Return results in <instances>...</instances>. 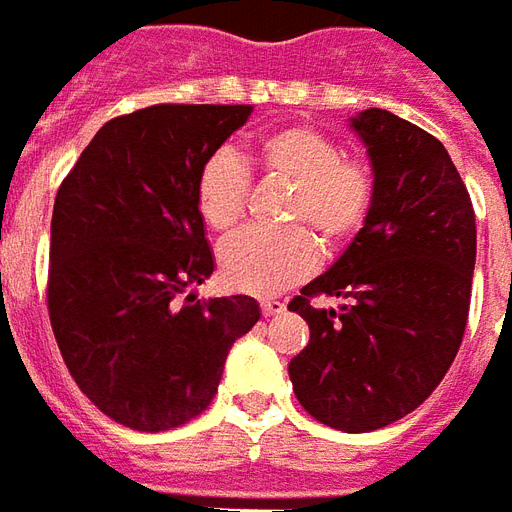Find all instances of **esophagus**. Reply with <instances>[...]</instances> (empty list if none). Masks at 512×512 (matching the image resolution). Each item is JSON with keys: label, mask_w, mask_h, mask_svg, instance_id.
Returning a JSON list of instances; mask_svg holds the SVG:
<instances>
[{"label": "esophagus", "mask_w": 512, "mask_h": 512, "mask_svg": "<svg viewBox=\"0 0 512 512\" xmlns=\"http://www.w3.org/2000/svg\"><path fill=\"white\" fill-rule=\"evenodd\" d=\"M259 307H261V315H264V318H270V315L283 313V310H286V302H280V299H261Z\"/></svg>", "instance_id": "esophagus-1"}]
</instances>
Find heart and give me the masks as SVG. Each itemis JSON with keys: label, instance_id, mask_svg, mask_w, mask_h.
<instances>
[{"label": "heart", "instance_id": "heart-1", "mask_svg": "<svg viewBox=\"0 0 512 512\" xmlns=\"http://www.w3.org/2000/svg\"><path fill=\"white\" fill-rule=\"evenodd\" d=\"M251 164L264 175L291 183L283 205L286 229H242L221 245L218 267L229 288L272 297L297 286L318 267V234L340 248L370 221L375 205V172L370 161L345 156L321 129L280 126L253 142ZM251 175L232 151H215L199 167L194 202L213 232H229L245 213ZM307 225L311 229H304Z\"/></svg>", "mask_w": 512, "mask_h": 512}]
</instances>
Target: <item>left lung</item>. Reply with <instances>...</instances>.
I'll list each match as a JSON object with an SVG mask.
<instances>
[{"label":"left lung","instance_id":"left-lung-1","mask_svg":"<svg viewBox=\"0 0 512 512\" xmlns=\"http://www.w3.org/2000/svg\"><path fill=\"white\" fill-rule=\"evenodd\" d=\"M351 126L367 145L375 205L348 251L288 302L310 343L288 364L299 405L340 432L413 413L456 359L475 270V210L443 142L370 107ZM318 296H343L337 311Z\"/></svg>","mask_w":512,"mask_h":512}]
</instances>
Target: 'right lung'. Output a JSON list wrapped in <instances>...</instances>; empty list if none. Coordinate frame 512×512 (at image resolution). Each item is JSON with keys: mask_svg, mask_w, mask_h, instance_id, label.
I'll use <instances>...</instances> for the list:
<instances>
[{"mask_svg": "<svg viewBox=\"0 0 512 512\" xmlns=\"http://www.w3.org/2000/svg\"><path fill=\"white\" fill-rule=\"evenodd\" d=\"M251 105H151L107 121L53 202L48 315L69 375L137 432L188 424L213 402L251 297L197 302L213 275L194 180Z\"/></svg>", "mask_w": 512, "mask_h": 512, "instance_id": "obj_1", "label": "right lung"}]
</instances>
